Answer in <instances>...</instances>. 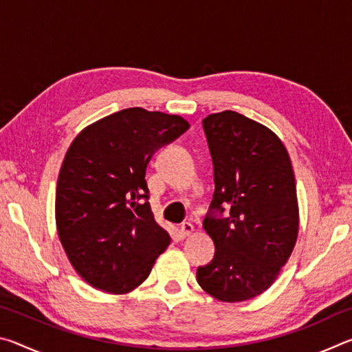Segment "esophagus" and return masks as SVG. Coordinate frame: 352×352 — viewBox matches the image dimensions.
<instances>
[{"mask_svg": "<svg viewBox=\"0 0 352 352\" xmlns=\"http://www.w3.org/2000/svg\"><path fill=\"white\" fill-rule=\"evenodd\" d=\"M192 233H194V226H192V223L183 222V223L180 225V234H182L183 237H186V236L192 234Z\"/></svg>", "mask_w": 352, "mask_h": 352, "instance_id": "obj_1", "label": "esophagus"}]
</instances>
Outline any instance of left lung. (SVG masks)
Masks as SVG:
<instances>
[{"label":"left lung","mask_w":352,"mask_h":352,"mask_svg":"<svg viewBox=\"0 0 352 352\" xmlns=\"http://www.w3.org/2000/svg\"><path fill=\"white\" fill-rule=\"evenodd\" d=\"M204 130L216 184L204 228L216 253L197 283L220 301L252 300L275 283L296 242L290 157L270 129L241 113L206 116Z\"/></svg>","instance_id":"8db88e82"}]
</instances>
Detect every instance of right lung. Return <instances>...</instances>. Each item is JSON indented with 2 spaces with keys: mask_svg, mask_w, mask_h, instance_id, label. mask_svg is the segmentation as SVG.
Listing matches in <instances>:
<instances>
[{
  "mask_svg": "<svg viewBox=\"0 0 352 352\" xmlns=\"http://www.w3.org/2000/svg\"><path fill=\"white\" fill-rule=\"evenodd\" d=\"M188 129L182 116L133 107L71 142L57 180L56 223L71 265L93 287L115 295L136 289L169 245L147 201L146 169Z\"/></svg>",
  "mask_w": 352,
  "mask_h": 352,
  "instance_id": "obj_1",
  "label": "right lung"
}]
</instances>
